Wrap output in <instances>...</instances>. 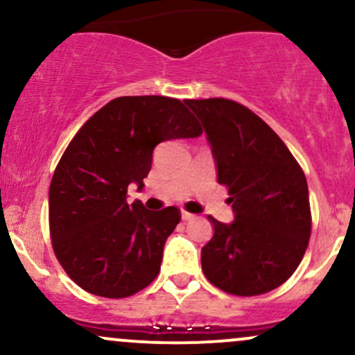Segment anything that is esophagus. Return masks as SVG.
I'll use <instances>...</instances> for the list:
<instances>
[{
	"instance_id": "34e87169",
	"label": "esophagus",
	"mask_w": 355,
	"mask_h": 355,
	"mask_svg": "<svg viewBox=\"0 0 355 355\" xmlns=\"http://www.w3.org/2000/svg\"><path fill=\"white\" fill-rule=\"evenodd\" d=\"M193 218V215L189 214V211H182V220L183 222H189V220Z\"/></svg>"
}]
</instances>
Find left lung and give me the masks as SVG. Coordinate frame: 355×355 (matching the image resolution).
Segmentation results:
<instances>
[{
  "mask_svg": "<svg viewBox=\"0 0 355 355\" xmlns=\"http://www.w3.org/2000/svg\"><path fill=\"white\" fill-rule=\"evenodd\" d=\"M200 118L217 180L227 185L235 218L209 217L214 237L202 248L210 284L234 295H260L299 267L311 237L305 175L279 135L260 116L225 98L185 100Z\"/></svg>",
  "mask_w": 355,
  "mask_h": 355,
  "instance_id": "8db88e82",
  "label": "left lung"
}]
</instances>
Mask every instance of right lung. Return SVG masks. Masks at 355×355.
Returning a JSON list of instances; mask_svg holds the SVG:
<instances>
[{
	"mask_svg": "<svg viewBox=\"0 0 355 355\" xmlns=\"http://www.w3.org/2000/svg\"><path fill=\"white\" fill-rule=\"evenodd\" d=\"M200 135L180 100L157 95L120 96L81 126L50 185L53 250L73 282L108 299L153 282L180 211L128 203L126 190L130 183L144 187L158 144Z\"/></svg>",
	"mask_w": 355,
	"mask_h": 355,
	"instance_id": "add662e5",
	"label": "right lung"
}]
</instances>
